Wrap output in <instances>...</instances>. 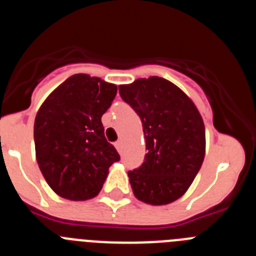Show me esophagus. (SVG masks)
I'll use <instances>...</instances> for the list:
<instances>
[{
    "label": "esophagus",
    "mask_w": 256,
    "mask_h": 256,
    "mask_svg": "<svg viewBox=\"0 0 256 256\" xmlns=\"http://www.w3.org/2000/svg\"><path fill=\"white\" fill-rule=\"evenodd\" d=\"M115 148H116V150L119 151V152H123V141L119 140L118 142H115Z\"/></svg>",
    "instance_id": "1"
}]
</instances>
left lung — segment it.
I'll return each instance as SVG.
<instances>
[{
    "mask_svg": "<svg viewBox=\"0 0 256 256\" xmlns=\"http://www.w3.org/2000/svg\"><path fill=\"white\" fill-rule=\"evenodd\" d=\"M141 118L146 150L140 168L128 172L133 194L150 205H166L188 190L205 156V126L182 90L159 76L119 86Z\"/></svg>",
    "mask_w": 256,
    "mask_h": 256,
    "instance_id": "8db88e82",
    "label": "left lung"
}]
</instances>
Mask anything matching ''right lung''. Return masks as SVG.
Here are the masks:
<instances>
[{
    "label": "right lung",
    "instance_id": "add662e5",
    "mask_svg": "<svg viewBox=\"0 0 256 256\" xmlns=\"http://www.w3.org/2000/svg\"><path fill=\"white\" fill-rule=\"evenodd\" d=\"M116 91V86L97 76L74 74L38 110L36 158L48 186L61 198L84 201L97 196L108 168L120 159L101 123Z\"/></svg>",
    "mask_w": 256,
    "mask_h": 256
}]
</instances>
